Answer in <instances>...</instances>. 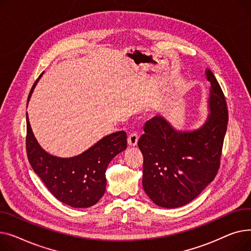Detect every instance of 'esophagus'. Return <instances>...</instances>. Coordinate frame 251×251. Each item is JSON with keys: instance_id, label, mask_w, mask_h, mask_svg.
Returning <instances> with one entry per match:
<instances>
[{"instance_id": "obj_1", "label": "esophagus", "mask_w": 251, "mask_h": 251, "mask_svg": "<svg viewBox=\"0 0 251 251\" xmlns=\"http://www.w3.org/2000/svg\"><path fill=\"white\" fill-rule=\"evenodd\" d=\"M138 141H139V136L135 132H132L127 138V144L129 147H135L138 145Z\"/></svg>"}]
</instances>
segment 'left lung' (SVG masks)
Returning a JSON list of instances; mask_svg holds the SVG:
<instances>
[{"label": "left lung", "instance_id": "obj_1", "mask_svg": "<svg viewBox=\"0 0 251 251\" xmlns=\"http://www.w3.org/2000/svg\"><path fill=\"white\" fill-rule=\"evenodd\" d=\"M211 83L207 121L195 130H176L163 116L146 123L138 142L144 156L143 187L162 208L173 209L196 199L215 178L220 167L228 124L224 93L207 69Z\"/></svg>", "mask_w": 251, "mask_h": 251}]
</instances>
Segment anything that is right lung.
Instances as JSON below:
<instances>
[{
  "instance_id": "1",
  "label": "right lung",
  "mask_w": 251,
  "mask_h": 251,
  "mask_svg": "<svg viewBox=\"0 0 251 251\" xmlns=\"http://www.w3.org/2000/svg\"><path fill=\"white\" fill-rule=\"evenodd\" d=\"M41 76L42 74L39 78ZM39 78L31 88L28 101ZM26 124L28 161L52 196L73 208H88L95 204L105 193V172L109 162L126 149V131L105 136L78 156L60 158L47 153L39 146L27 113Z\"/></svg>"
}]
</instances>
